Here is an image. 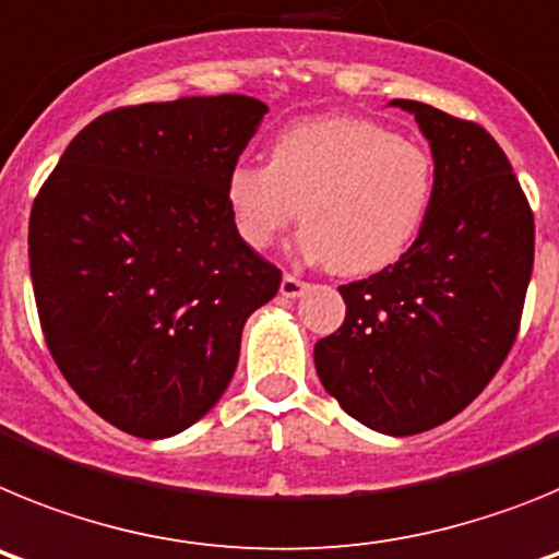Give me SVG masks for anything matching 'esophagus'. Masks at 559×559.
Here are the masks:
<instances>
[{"label": "esophagus", "mask_w": 559, "mask_h": 559, "mask_svg": "<svg viewBox=\"0 0 559 559\" xmlns=\"http://www.w3.org/2000/svg\"><path fill=\"white\" fill-rule=\"evenodd\" d=\"M305 290H308V283H305V280H299V276H294V274H285L283 283H280V294H283L285 299H299Z\"/></svg>", "instance_id": "obj_1"}]
</instances>
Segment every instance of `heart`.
Wrapping results in <instances>:
<instances>
[{
    "mask_svg": "<svg viewBox=\"0 0 559 559\" xmlns=\"http://www.w3.org/2000/svg\"><path fill=\"white\" fill-rule=\"evenodd\" d=\"M431 199V153L353 117L285 128L269 165L237 162L226 176L237 235L251 249H269L302 206V254L349 276L392 265L426 224Z\"/></svg>",
    "mask_w": 559,
    "mask_h": 559,
    "instance_id": "obj_1",
    "label": "heart"
}]
</instances>
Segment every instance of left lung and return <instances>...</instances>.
<instances>
[{
    "instance_id": "1",
    "label": "left lung",
    "mask_w": 559,
    "mask_h": 559,
    "mask_svg": "<svg viewBox=\"0 0 559 559\" xmlns=\"http://www.w3.org/2000/svg\"><path fill=\"white\" fill-rule=\"evenodd\" d=\"M433 159L426 224L397 263L341 285L347 319L316 341V372L360 426L431 431L478 397L510 353L535 263V218L510 159L476 122L392 100Z\"/></svg>"
}]
</instances>
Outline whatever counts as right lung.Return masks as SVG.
I'll return each mask as SVG.
<instances>
[{
  "mask_svg": "<svg viewBox=\"0 0 559 559\" xmlns=\"http://www.w3.org/2000/svg\"><path fill=\"white\" fill-rule=\"evenodd\" d=\"M246 95L179 97L88 122L29 212L44 338L92 412L176 437L221 400L280 269L237 235L226 176L263 122Z\"/></svg>",
  "mask_w": 559,
  "mask_h": 559,
  "instance_id": "add662e5",
  "label": "right lung"
}]
</instances>
